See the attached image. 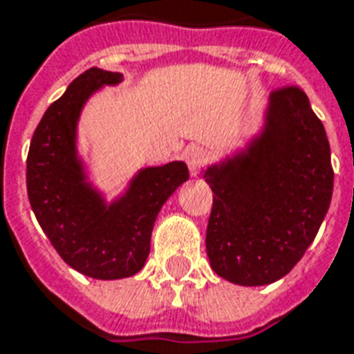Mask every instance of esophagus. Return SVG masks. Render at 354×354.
Returning <instances> with one entry per match:
<instances>
[{"mask_svg":"<svg viewBox=\"0 0 354 354\" xmlns=\"http://www.w3.org/2000/svg\"><path fill=\"white\" fill-rule=\"evenodd\" d=\"M208 161H210V151L204 146H191L189 150L185 151V163L189 167L191 174H197Z\"/></svg>","mask_w":354,"mask_h":354,"instance_id":"1","label":"esophagus"}]
</instances>
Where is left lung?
I'll return each instance as SVG.
<instances>
[{
	"instance_id": "left-lung-1",
	"label": "left lung",
	"mask_w": 354,
	"mask_h": 354,
	"mask_svg": "<svg viewBox=\"0 0 354 354\" xmlns=\"http://www.w3.org/2000/svg\"><path fill=\"white\" fill-rule=\"evenodd\" d=\"M204 178L214 193L206 251L217 276L257 287L289 274L334 189L330 144L308 95L298 86L272 91L263 133Z\"/></svg>"
}]
</instances>
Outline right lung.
<instances>
[{"mask_svg": "<svg viewBox=\"0 0 354 354\" xmlns=\"http://www.w3.org/2000/svg\"><path fill=\"white\" fill-rule=\"evenodd\" d=\"M118 82L120 73L97 67L75 78L41 118L26 161L28 197L41 229L71 268L95 279H122L142 268L157 214L189 178L182 161L148 167L111 206L91 189L77 157V122L93 91Z\"/></svg>", "mask_w": 354, "mask_h": 354, "instance_id": "obj_1", "label": "right lung"}]
</instances>
